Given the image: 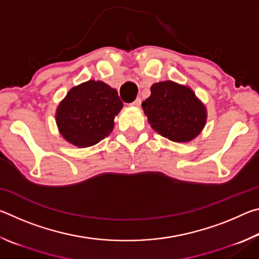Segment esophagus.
I'll return each mask as SVG.
<instances>
[{
	"instance_id": "obj_1",
	"label": "esophagus",
	"mask_w": 259,
	"mask_h": 259,
	"mask_svg": "<svg viewBox=\"0 0 259 259\" xmlns=\"http://www.w3.org/2000/svg\"><path fill=\"white\" fill-rule=\"evenodd\" d=\"M140 104H142V99H140V98H137V99H136L135 102H134L133 104H131V105H133V106H136V107H139V106H140Z\"/></svg>"
}]
</instances>
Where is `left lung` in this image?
<instances>
[{"instance_id":"8db88e82","label":"left lung","mask_w":259,"mask_h":259,"mask_svg":"<svg viewBox=\"0 0 259 259\" xmlns=\"http://www.w3.org/2000/svg\"><path fill=\"white\" fill-rule=\"evenodd\" d=\"M142 106L152 128L172 142H191L207 122V109L191 88L172 81L154 83Z\"/></svg>"}]
</instances>
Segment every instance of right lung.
<instances>
[{
	"mask_svg": "<svg viewBox=\"0 0 259 259\" xmlns=\"http://www.w3.org/2000/svg\"><path fill=\"white\" fill-rule=\"evenodd\" d=\"M123 103L117 91L102 81L90 80L68 91L57 107L61 136L77 147H89L112 133L114 117Z\"/></svg>",
	"mask_w": 259,
	"mask_h": 259,
	"instance_id": "obj_1",
	"label": "right lung"
}]
</instances>
